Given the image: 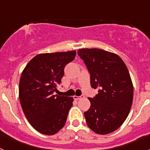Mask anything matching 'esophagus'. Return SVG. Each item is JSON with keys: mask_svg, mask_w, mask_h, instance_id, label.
<instances>
[{"mask_svg": "<svg viewBox=\"0 0 150 150\" xmlns=\"http://www.w3.org/2000/svg\"><path fill=\"white\" fill-rule=\"evenodd\" d=\"M74 99H76V100H79V99H81L84 98V95H80V96H74Z\"/></svg>", "mask_w": 150, "mask_h": 150, "instance_id": "obj_1", "label": "esophagus"}]
</instances>
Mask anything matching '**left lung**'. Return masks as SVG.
Returning <instances> with one entry per match:
<instances>
[{
    "instance_id": "8db88e82",
    "label": "left lung",
    "mask_w": 150,
    "mask_h": 150,
    "mask_svg": "<svg viewBox=\"0 0 150 150\" xmlns=\"http://www.w3.org/2000/svg\"><path fill=\"white\" fill-rule=\"evenodd\" d=\"M77 53L89 72L91 88H98L88 98L87 125L99 134L111 133L122 125L132 107L134 89L128 68L119 55L105 50L80 49Z\"/></svg>"
}]
</instances>
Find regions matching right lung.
Segmentation results:
<instances>
[{
  "label": "right lung",
  "mask_w": 150,
  "mask_h": 150,
  "mask_svg": "<svg viewBox=\"0 0 150 150\" xmlns=\"http://www.w3.org/2000/svg\"><path fill=\"white\" fill-rule=\"evenodd\" d=\"M75 56V50L39 54L22 71L18 88L20 104L28 121L40 133L55 134L65 125L74 98L54 92L62 83L64 69Z\"/></svg>",
  "instance_id": "1"
}]
</instances>
